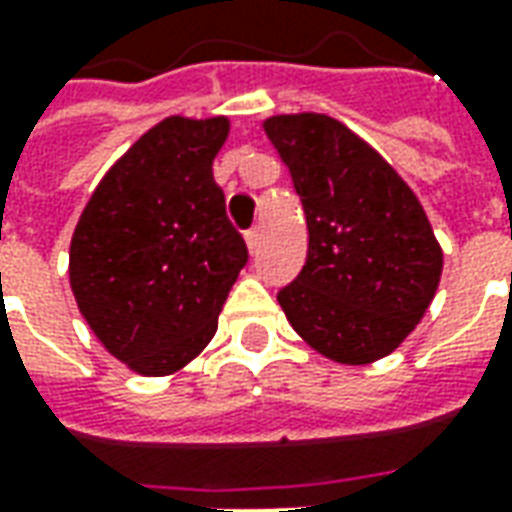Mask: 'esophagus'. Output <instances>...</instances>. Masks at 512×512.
Masks as SVG:
<instances>
[{
	"label": "esophagus",
	"instance_id": "1",
	"mask_svg": "<svg viewBox=\"0 0 512 512\" xmlns=\"http://www.w3.org/2000/svg\"><path fill=\"white\" fill-rule=\"evenodd\" d=\"M246 246H249V252L255 255L257 249H260V227H252V230H246Z\"/></svg>",
	"mask_w": 512,
	"mask_h": 512
}]
</instances>
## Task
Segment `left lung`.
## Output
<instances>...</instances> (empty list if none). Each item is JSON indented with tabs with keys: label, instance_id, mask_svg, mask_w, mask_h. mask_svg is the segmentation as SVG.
I'll return each instance as SVG.
<instances>
[{
	"label": "left lung",
	"instance_id": "obj_1",
	"mask_svg": "<svg viewBox=\"0 0 512 512\" xmlns=\"http://www.w3.org/2000/svg\"><path fill=\"white\" fill-rule=\"evenodd\" d=\"M307 219V263L277 301L304 343L370 365L414 332L441 279V246L406 180L340 120L268 117Z\"/></svg>",
	"mask_w": 512,
	"mask_h": 512
}]
</instances>
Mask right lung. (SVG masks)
I'll return each instance as SVG.
<instances>
[{"label": "right lung", "mask_w": 512, "mask_h": 512, "mask_svg": "<svg viewBox=\"0 0 512 512\" xmlns=\"http://www.w3.org/2000/svg\"><path fill=\"white\" fill-rule=\"evenodd\" d=\"M227 134V117L161 120L112 164L73 230L79 312L139 376H169L211 343L249 260L213 180Z\"/></svg>", "instance_id": "1"}]
</instances>
